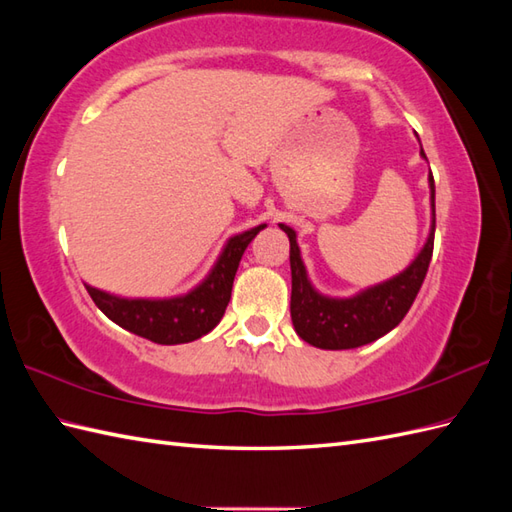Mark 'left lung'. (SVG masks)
I'll return each mask as SVG.
<instances>
[{"instance_id": "1", "label": "left lung", "mask_w": 512, "mask_h": 512, "mask_svg": "<svg viewBox=\"0 0 512 512\" xmlns=\"http://www.w3.org/2000/svg\"><path fill=\"white\" fill-rule=\"evenodd\" d=\"M422 158L424 151L420 149ZM431 182V233L420 255L413 264L394 279L367 288L352 299H330L312 288L301 262L297 235L290 226L281 224L290 239V270H292V297L290 317L303 341L321 347V350H352L372 343L394 330L405 319L413 299L427 277L433 255V235H436V184Z\"/></svg>"}]
</instances>
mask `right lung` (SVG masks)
Returning a JSON list of instances; mask_svg holds the SVG:
<instances>
[{
	"instance_id": "right-lung-1",
	"label": "right lung",
	"mask_w": 512,
	"mask_h": 512,
	"mask_svg": "<svg viewBox=\"0 0 512 512\" xmlns=\"http://www.w3.org/2000/svg\"><path fill=\"white\" fill-rule=\"evenodd\" d=\"M262 226L235 235L226 242L224 250L217 257L211 273L206 275L200 286L191 292L173 299H123L107 295V292L85 286L92 301L99 306L121 328L134 332L143 339L160 345H178L200 339L209 334L224 317L228 301H231L233 279L237 273L239 259Z\"/></svg>"
}]
</instances>
